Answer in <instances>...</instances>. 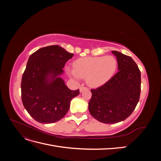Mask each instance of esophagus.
<instances>
[{"label": "esophagus", "instance_id": "1", "mask_svg": "<svg viewBox=\"0 0 161 161\" xmlns=\"http://www.w3.org/2000/svg\"><path fill=\"white\" fill-rule=\"evenodd\" d=\"M87 89H88V88H87L86 86H85L83 85H82V86H80V92H82L83 91L87 90Z\"/></svg>", "mask_w": 161, "mask_h": 161}]
</instances>
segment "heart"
Segmentation results:
<instances>
[{"instance_id": "1", "label": "heart", "mask_w": 161, "mask_h": 161, "mask_svg": "<svg viewBox=\"0 0 161 161\" xmlns=\"http://www.w3.org/2000/svg\"><path fill=\"white\" fill-rule=\"evenodd\" d=\"M75 69H67L69 74L78 79L86 78L91 85L104 83L114 75L117 68V60L112 56L105 57H86L77 60L74 63Z\"/></svg>"}]
</instances>
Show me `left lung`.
Instances as JSON below:
<instances>
[{"label":"left lung","mask_w":161,"mask_h":161,"mask_svg":"<svg viewBox=\"0 0 161 161\" xmlns=\"http://www.w3.org/2000/svg\"><path fill=\"white\" fill-rule=\"evenodd\" d=\"M116 56L118 71L105 83L92 89L89 102L91 115L104 124L124 121L137 105L141 91V74L130 56L112 51Z\"/></svg>","instance_id":"1"}]
</instances>
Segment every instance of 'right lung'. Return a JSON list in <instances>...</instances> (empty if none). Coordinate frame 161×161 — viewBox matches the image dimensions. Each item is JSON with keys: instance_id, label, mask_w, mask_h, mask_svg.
Masks as SVG:
<instances>
[{"instance_id": "right-lung-1", "label": "right lung", "mask_w": 161, "mask_h": 161, "mask_svg": "<svg viewBox=\"0 0 161 161\" xmlns=\"http://www.w3.org/2000/svg\"><path fill=\"white\" fill-rule=\"evenodd\" d=\"M73 55L53 45L40 48L29 58L21 80V99L24 108L38 122L52 124L61 119L70 101L79 95V89L72 91L61 78H56Z\"/></svg>"}]
</instances>
